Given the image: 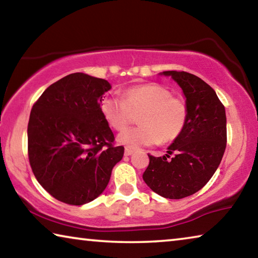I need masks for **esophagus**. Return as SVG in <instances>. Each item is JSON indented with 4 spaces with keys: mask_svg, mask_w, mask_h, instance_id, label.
<instances>
[{
    "mask_svg": "<svg viewBox=\"0 0 258 258\" xmlns=\"http://www.w3.org/2000/svg\"><path fill=\"white\" fill-rule=\"evenodd\" d=\"M134 152V149H130V148H126L125 149V156H131Z\"/></svg>",
    "mask_w": 258,
    "mask_h": 258,
    "instance_id": "1",
    "label": "esophagus"
}]
</instances>
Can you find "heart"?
Returning a JSON list of instances; mask_svg holds the SVG:
<instances>
[{"instance_id": "1", "label": "heart", "mask_w": 258, "mask_h": 258, "mask_svg": "<svg viewBox=\"0 0 258 258\" xmlns=\"http://www.w3.org/2000/svg\"><path fill=\"white\" fill-rule=\"evenodd\" d=\"M101 112L113 130L121 131L132 119V112H141L140 126L121 132L117 141L138 149L160 142H172L180 137L187 118V108L182 99L172 97L163 85L150 83L127 89L124 99L116 94L104 95Z\"/></svg>"}]
</instances>
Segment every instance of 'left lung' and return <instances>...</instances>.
<instances>
[{
  "instance_id": "obj_1",
  "label": "left lung",
  "mask_w": 258,
  "mask_h": 258,
  "mask_svg": "<svg viewBox=\"0 0 258 258\" xmlns=\"http://www.w3.org/2000/svg\"><path fill=\"white\" fill-rule=\"evenodd\" d=\"M185 98L187 118L180 137L163 157L149 155L143 181L164 198L181 199L199 191L221 164L226 147L225 108L206 82L186 72L168 71ZM175 156L167 161L169 154Z\"/></svg>"
}]
</instances>
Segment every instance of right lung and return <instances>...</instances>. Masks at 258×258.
Instances as JSON below:
<instances>
[{"label": "right lung", "instance_id": "right-lung-1", "mask_svg": "<svg viewBox=\"0 0 258 258\" xmlns=\"http://www.w3.org/2000/svg\"><path fill=\"white\" fill-rule=\"evenodd\" d=\"M111 89L102 78L74 73L53 83L32 108L28 157L38 183L64 204L92 202L124 155L100 104Z\"/></svg>", "mask_w": 258, "mask_h": 258}]
</instances>
